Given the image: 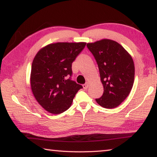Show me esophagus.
Here are the masks:
<instances>
[{"mask_svg": "<svg viewBox=\"0 0 157 157\" xmlns=\"http://www.w3.org/2000/svg\"><path fill=\"white\" fill-rule=\"evenodd\" d=\"M83 87L84 89H87V88H88V83H85V84H83Z\"/></svg>", "mask_w": 157, "mask_h": 157, "instance_id": "1", "label": "esophagus"}]
</instances>
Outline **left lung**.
<instances>
[{
	"label": "left lung",
	"mask_w": 157,
	"mask_h": 157,
	"mask_svg": "<svg viewBox=\"0 0 157 157\" xmlns=\"http://www.w3.org/2000/svg\"><path fill=\"white\" fill-rule=\"evenodd\" d=\"M87 47L97 62L104 87L103 95L95 99L96 102L107 109L118 107L133 86L135 66L132 57L119 43L109 39L89 43Z\"/></svg>",
	"instance_id": "left-lung-1"
}]
</instances>
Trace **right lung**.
Returning a JSON list of instances; mask_svg holds the SVG:
<instances>
[{
    "mask_svg": "<svg viewBox=\"0 0 157 157\" xmlns=\"http://www.w3.org/2000/svg\"><path fill=\"white\" fill-rule=\"evenodd\" d=\"M86 44L51 43L36 55L31 65V88L36 100L47 112L54 114L65 112L83 88L71 80V64Z\"/></svg>",
    "mask_w": 157,
    "mask_h": 157,
    "instance_id": "right-lung-1",
    "label": "right lung"
}]
</instances>
